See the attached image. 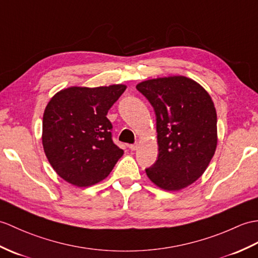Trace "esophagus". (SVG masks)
Returning <instances> with one entry per match:
<instances>
[{"instance_id": "obj_1", "label": "esophagus", "mask_w": 258, "mask_h": 258, "mask_svg": "<svg viewBox=\"0 0 258 258\" xmlns=\"http://www.w3.org/2000/svg\"><path fill=\"white\" fill-rule=\"evenodd\" d=\"M128 147H130L131 151H136L137 147H139V146H137V144H131V145H128Z\"/></svg>"}]
</instances>
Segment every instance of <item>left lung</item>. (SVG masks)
Instances as JSON below:
<instances>
[{"label":"left lung","instance_id":"8db88e82","mask_svg":"<svg viewBox=\"0 0 258 258\" xmlns=\"http://www.w3.org/2000/svg\"><path fill=\"white\" fill-rule=\"evenodd\" d=\"M136 89L156 114L158 158L146 175L166 191H179L199 179L218 145L217 111L200 83L184 76L155 78Z\"/></svg>","mask_w":258,"mask_h":258}]
</instances>
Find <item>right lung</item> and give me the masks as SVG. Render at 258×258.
I'll use <instances>...</instances> for the list:
<instances>
[{"label": "right lung", "mask_w": 258, "mask_h": 258, "mask_svg": "<svg viewBox=\"0 0 258 258\" xmlns=\"http://www.w3.org/2000/svg\"><path fill=\"white\" fill-rule=\"evenodd\" d=\"M125 89L122 83L73 86L47 103L41 142L48 161L64 181L79 188L93 185L109 176L123 156V149L112 142L106 114Z\"/></svg>", "instance_id": "right-lung-1"}]
</instances>
